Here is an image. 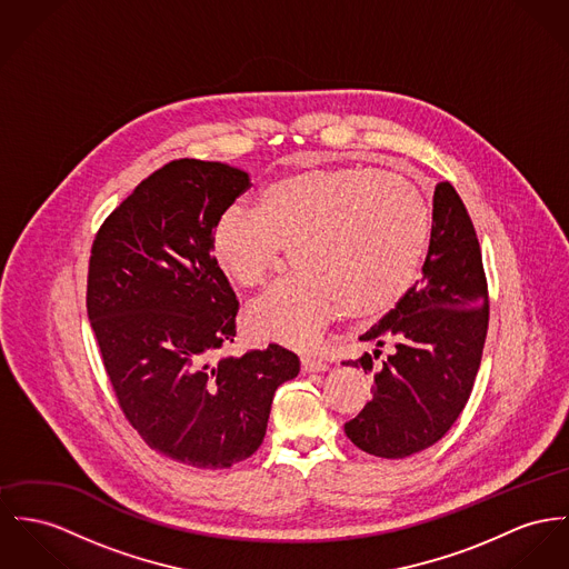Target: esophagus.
I'll use <instances>...</instances> for the list:
<instances>
[{
	"mask_svg": "<svg viewBox=\"0 0 569 569\" xmlns=\"http://www.w3.org/2000/svg\"><path fill=\"white\" fill-rule=\"evenodd\" d=\"M301 370L303 372H325V370H329V363L322 359H316V357H303Z\"/></svg>",
	"mask_w": 569,
	"mask_h": 569,
	"instance_id": "obj_1",
	"label": "esophagus"
}]
</instances>
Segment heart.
<instances>
[{
    "instance_id": "obj_1",
    "label": "heart",
    "mask_w": 569,
    "mask_h": 569,
    "mask_svg": "<svg viewBox=\"0 0 569 569\" xmlns=\"http://www.w3.org/2000/svg\"><path fill=\"white\" fill-rule=\"evenodd\" d=\"M431 229L425 194L405 177L366 167L311 169L266 186L256 210L229 208L212 256L242 288H258L292 251L297 272L247 311L249 329L288 347H313L347 307L355 318L390 311L413 286Z\"/></svg>"
}]
</instances>
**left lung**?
<instances>
[{"label": "left lung", "mask_w": 569, "mask_h": 569, "mask_svg": "<svg viewBox=\"0 0 569 569\" xmlns=\"http://www.w3.org/2000/svg\"><path fill=\"white\" fill-rule=\"evenodd\" d=\"M487 322L477 229L452 183L439 181L422 279L359 338L393 350L375 372L372 400L345 425L350 441L368 455L402 459L443 438L475 388ZM345 363L375 368L368 352Z\"/></svg>", "instance_id": "1"}]
</instances>
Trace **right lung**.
<instances>
[{
	"label": "right lung",
	"instance_id": "right-lung-1",
	"mask_svg": "<svg viewBox=\"0 0 569 569\" xmlns=\"http://www.w3.org/2000/svg\"><path fill=\"white\" fill-rule=\"evenodd\" d=\"M240 169L181 158L142 179L99 227L87 311L123 416L156 452L199 470L249 459L274 390L299 375L279 345L231 357L238 299L212 256Z\"/></svg>",
	"mask_w": 569,
	"mask_h": 569
}]
</instances>
